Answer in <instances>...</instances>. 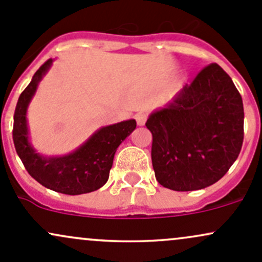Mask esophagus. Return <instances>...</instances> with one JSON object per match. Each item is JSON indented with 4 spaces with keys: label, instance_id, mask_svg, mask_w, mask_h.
Here are the masks:
<instances>
[{
    "label": "esophagus",
    "instance_id": "obj_1",
    "mask_svg": "<svg viewBox=\"0 0 262 262\" xmlns=\"http://www.w3.org/2000/svg\"><path fill=\"white\" fill-rule=\"evenodd\" d=\"M135 119H136L137 125L143 126L146 123V120H147V115H146L145 112H139V114H136Z\"/></svg>",
    "mask_w": 262,
    "mask_h": 262
}]
</instances>
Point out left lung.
Instances as JSON below:
<instances>
[{
  "label": "left lung",
  "instance_id": "8db88e82",
  "mask_svg": "<svg viewBox=\"0 0 262 262\" xmlns=\"http://www.w3.org/2000/svg\"><path fill=\"white\" fill-rule=\"evenodd\" d=\"M151 159L160 185L201 190L229 171L244 141V105L231 77L211 63L165 107L148 116Z\"/></svg>",
  "mask_w": 262,
  "mask_h": 262
}]
</instances>
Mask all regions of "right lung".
Returning <instances> with one entry per match:
<instances>
[{"label": "right lung", "instance_id": "obj_1", "mask_svg": "<svg viewBox=\"0 0 262 262\" xmlns=\"http://www.w3.org/2000/svg\"><path fill=\"white\" fill-rule=\"evenodd\" d=\"M52 62L50 58L42 64L19 95L13 116V143L27 172L42 186L66 195L92 192L107 182L117 147L136 128V121L126 120L98 128L80 147L63 156L38 154L30 141L27 108Z\"/></svg>", "mask_w": 262, "mask_h": 262}]
</instances>
